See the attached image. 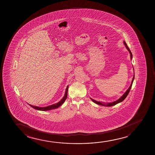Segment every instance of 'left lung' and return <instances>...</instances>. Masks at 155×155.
Segmentation results:
<instances>
[{"mask_svg": "<svg viewBox=\"0 0 155 155\" xmlns=\"http://www.w3.org/2000/svg\"><path fill=\"white\" fill-rule=\"evenodd\" d=\"M124 44L125 45V47L127 48V49L128 50V51H129L130 53V56H131V59H132V54L131 52L130 51V50L129 48V47H127V43H125V41H124ZM134 77H133V79H132V81L131 84L130 85V86L129 88H128L127 91H126L125 93L123 94V95L121 97L120 99H119L118 100H117L116 101H115V102H112V103H102V102H97V101H96L95 100H93V99H91L92 100V101L93 102H94V103H95L97 104H98V105H102V106H112L113 105H116V104H118L119 103H120V102H122L123 100L125 99V98L127 97V95H128V94L129 93L130 91V89L131 88L132 85V83H133V81H134Z\"/></svg>", "mask_w": 155, "mask_h": 155, "instance_id": "1", "label": "left lung"}]
</instances>
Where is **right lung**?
<instances>
[{
    "mask_svg": "<svg viewBox=\"0 0 155 155\" xmlns=\"http://www.w3.org/2000/svg\"><path fill=\"white\" fill-rule=\"evenodd\" d=\"M68 86L66 88V92H65V94L64 96V97L62 98V100L58 102L57 104H53L50 106H47V107H38V106H33L32 105L29 104L30 106H31L32 107L35 109V110H43V111H45V110H53V109H55V108H57L59 107V106H61L62 104L64 103L66 98H67V94H68Z\"/></svg>",
    "mask_w": 155,
    "mask_h": 155,
    "instance_id": "obj_1",
    "label": "right lung"
}]
</instances>
